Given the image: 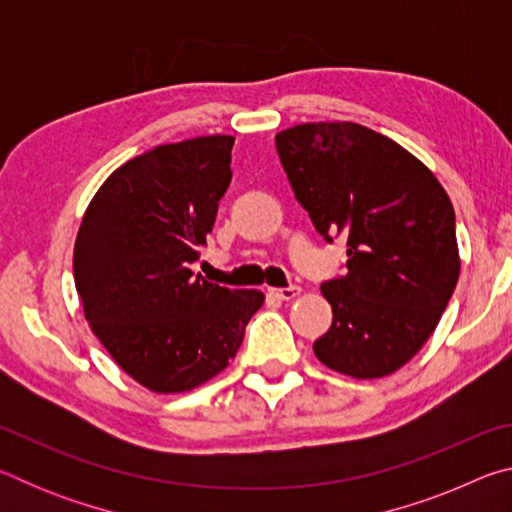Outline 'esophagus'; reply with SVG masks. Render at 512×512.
<instances>
[{"label":"esophagus","mask_w":512,"mask_h":512,"mask_svg":"<svg viewBox=\"0 0 512 512\" xmlns=\"http://www.w3.org/2000/svg\"><path fill=\"white\" fill-rule=\"evenodd\" d=\"M300 287H296V284H291V287H284V289H268V293H271L273 298L277 300H293L300 296Z\"/></svg>","instance_id":"1"}]
</instances>
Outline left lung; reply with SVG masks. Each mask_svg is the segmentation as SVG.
I'll return each mask as SVG.
<instances>
[{"mask_svg":"<svg viewBox=\"0 0 512 512\" xmlns=\"http://www.w3.org/2000/svg\"><path fill=\"white\" fill-rule=\"evenodd\" d=\"M275 149L318 235L348 239L345 275L320 287L334 318L316 357L348 377L391 375L427 343L454 293L452 201L418 158L350 121L287 128Z\"/></svg>","mask_w":512,"mask_h":512,"instance_id":"left-lung-1","label":"left lung"}]
</instances>
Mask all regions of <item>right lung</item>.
Listing matches in <instances>:
<instances>
[{
	"mask_svg": "<svg viewBox=\"0 0 512 512\" xmlns=\"http://www.w3.org/2000/svg\"><path fill=\"white\" fill-rule=\"evenodd\" d=\"M235 137L164 144L112 173L74 244V282L103 348L142 386L183 393L228 366L255 289H228L192 271L232 180Z\"/></svg>",
	"mask_w": 512,
	"mask_h": 512,
	"instance_id": "add662e5",
	"label": "right lung"
}]
</instances>
